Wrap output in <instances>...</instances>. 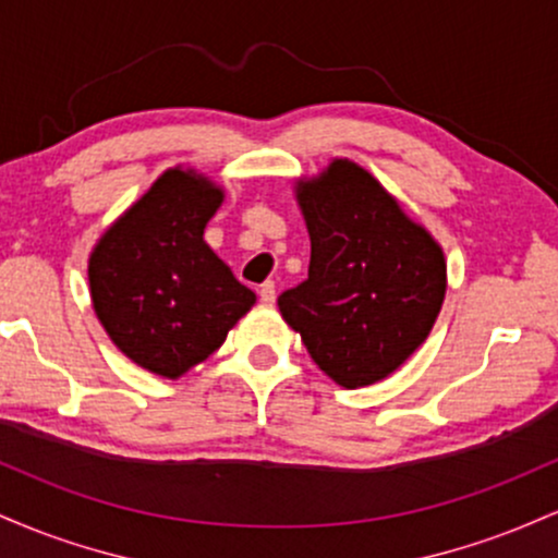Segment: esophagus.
<instances>
[{
    "label": "esophagus",
    "instance_id": "obj_1",
    "mask_svg": "<svg viewBox=\"0 0 558 558\" xmlns=\"http://www.w3.org/2000/svg\"><path fill=\"white\" fill-rule=\"evenodd\" d=\"M259 301H262V304H272V301H275V283H272V280H267V283L259 286Z\"/></svg>",
    "mask_w": 558,
    "mask_h": 558
}]
</instances>
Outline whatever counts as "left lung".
<instances>
[{"mask_svg": "<svg viewBox=\"0 0 558 558\" xmlns=\"http://www.w3.org/2000/svg\"><path fill=\"white\" fill-rule=\"evenodd\" d=\"M296 202L310 278L280 293V315L338 386H373L430 336L446 296L444 248L351 159L296 181Z\"/></svg>", "mask_w": 558, "mask_h": 558, "instance_id": "obj_1", "label": "left lung"}]
</instances>
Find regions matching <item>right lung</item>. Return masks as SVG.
Wrapping results in <instances>:
<instances>
[{
    "mask_svg": "<svg viewBox=\"0 0 558 558\" xmlns=\"http://www.w3.org/2000/svg\"><path fill=\"white\" fill-rule=\"evenodd\" d=\"M222 198L220 185L194 170H165L88 257L107 336L128 360L170 380L215 354L257 301L204 241Z\"/></svg>",
    "mask_w": 558,
    "mask_h": 558,
    "instance_id": "obj_1",
    "label": "right lung"
}]
</instances>
